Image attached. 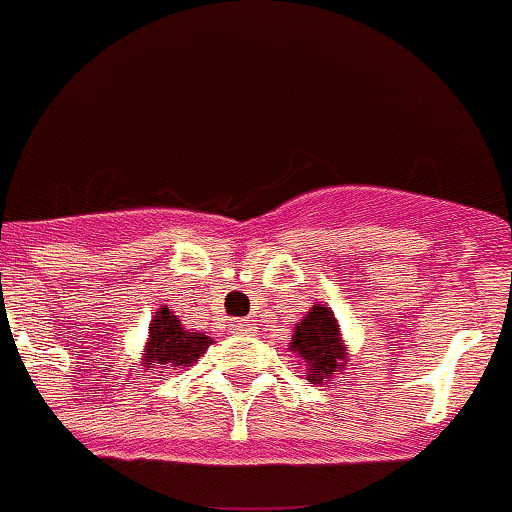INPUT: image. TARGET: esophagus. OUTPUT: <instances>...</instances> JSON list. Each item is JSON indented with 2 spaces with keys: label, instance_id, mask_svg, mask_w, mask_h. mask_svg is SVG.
Instances as JSON below:
<instances>
[{
  "label": "esophagus",
  "instance_id": "esophagus-1",
  "mask_svg": "<svg viewBox=\"0 0 512 512\" xmlns=\"http://www.w3.org/2000/svg\"><path fill=\"white\" fill-rule=\"evenodd\" d=\"M230 330H233V333H243V330H253V323H251V320H233V323H230Z\"/></svg>",
  "mask_w": 512,
  "mask_h": 512
}]
</instances>
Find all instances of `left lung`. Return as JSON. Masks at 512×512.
<instances>
[{
  "instance_id": "1",
  "label": "left lung",
  "mask_w": 512,
  "mask_h": 512,
  "mask_svg": "<svg viewBox=\"0 0 512 512\" xmlns=\"http://www.w3.org/2000/svg\"><path fill=\"white\" fill-rule=\"evenodd\" d=\"M289 351L305 364L310 384H333V377L341 374L351 359L341 323L328 305L318 302L300 323H295Z\"/></svg>"
}]
</instances>
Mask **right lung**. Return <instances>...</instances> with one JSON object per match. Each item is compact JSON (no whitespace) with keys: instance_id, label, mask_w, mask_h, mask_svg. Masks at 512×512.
Here are the masks:
<instances>
[{"instance_id":"right-lung-1","label":"right lung","mask_w":512,"mask_h":512,"mask_svg":"<svg viewBox=\"0 0 512 512\" xmlns=\"http://www.w3.org/2000/svg\"><path fill=\"white\" fill-rule=\"evenodd\" d=\"M210 336H205L202 330H187L182 320L176 318L174 310L161 305L156 315L148 323V338L143 346V356H140V369H153V372H165L169 369H184L192 366L210 348ZM164 377V373L158 374Z\"/></svg>"}]
</instances>
